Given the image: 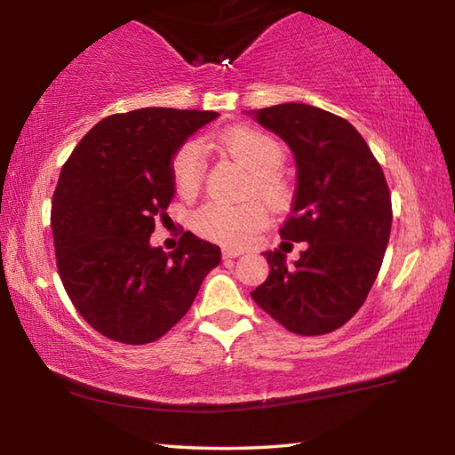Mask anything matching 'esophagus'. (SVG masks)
Returning a JSON list of instances; mask_svg holds the SVG:
<instances>
[{
  "label": "esophagus",
  "instance_id": "1",
  "mask_svg": "<svg viewBox=\"0 0 455 455\" xmlns=\"http://www.w3.org/2000/svg\"><path fill=\"white\" fill-rule=\"evenodd\" d=\"M243 254H244L243 250H236V248H222V258H225V259L238 258V256H243Z\"/></svg>",
  "mask_w": 455,
  "mask_h": 455
}]
</instances>
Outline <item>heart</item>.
<instances>
[{
	"instance_id": "b5f03b06",
	"label": "heart",
	"mask_w": 455,
	"mask_h": 455,
	"mask_svg": "<svg viewBox=\"0 0 455 455\" xmlns=\"http://www.w3.org/2000/svg\"><path fill=\"white\" fill-rule=\"evenodd\" d=\"M220 150L233 156L252 173V189L269 205H283L289 197V186L282 170L285 150L274 137L254 129H228L217 137ZM205 178V156L197 142H188L172 160V180L181 196L197 193ZM267 220L266 209L256 201L243 205L209 201L193 215V228L203 238L222 246H244L252 240Z\"/></svg>"
}]
</instances>
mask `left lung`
I'll return each mask as SVG.
<instances>
[{"mask_svg": "<svg viewBox=\"0 0 455 455\" xmlns=\"http://www.w3.org/2000/svg\"><path fill=\"white\" fill-rule=\"evenodd\" d=\"M246 113L293 152L297 189L279 235L307 243L293 266L279 250L264 252L269 275L250 295L287 331L332 332L363 305L389 243L383 170L362 134L334 113L293 101Z\"/></svg>", "mask_w": 455, "mask_h": 455, "instance_id": "obj_1", "label": "left lung"}]
</instances>
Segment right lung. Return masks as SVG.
<instances>
[{
  "mask_svg": "<svg viewBox=\"0 0 455 455\" xmlns=\"http://www.w3.org/2000/svg\"><path fill=\"white\" fill-rule=\"evenodd\" d=\"M215 111L144 108L105 117L62 166L51 227L58 274L85 323L123 344L158 340L189 311L220 248L183 233L150 244L176 193L172 160Z\"/></svg>",
  "mask_w": 455,
  "mask_h": 455,
  "instance_id": "1",
  "label": "right lung"
}]
</instances>
